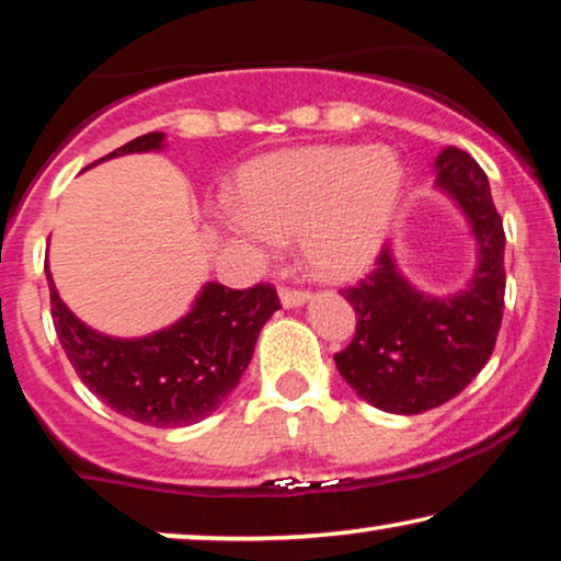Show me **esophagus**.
Instances as JSON below:
<instances>
[{"mask_svg": "<svg viewBox=\"0 0 561 561\" xmlns=\"http://www.w3.org/2000/svg\"><path fill=\"white\" fill-rule=\"evenodd\" d=\"M308 296L306 290H290V288H286V290H280V304H283V308H298V306H304V304H308Z\"/></svg>", "mask_w": 561, "mask_h": 561, "instance_id": "1", "label": "esophagus"}]
</instances>
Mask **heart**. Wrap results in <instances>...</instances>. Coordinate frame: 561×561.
<instances>
[{"instance_id":"b5f03b06","label":"heart","mask_w":561,"mask_h":561,"mask_svg":"<svg viewBox=\"0 0 561 561\" xmlns=\"http://www.w3.org/2000/svg\"><path fill=\"white\" fill-rule=\"evenodd\" d=\"M238 205L217 209L227 238L261 250L298 240L300 261L323 280L362 275L400 213L404 164L385 144H313L265 153L240 169Z\"/></svg>"}]
</instances>
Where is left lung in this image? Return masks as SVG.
Here are the masks:
<instances>
[{"mask_svg": "<svg viewBox=\"0 0 561 561\" xmlns=\"http://www.w3.org/2000/svg\"><path fill=\"white\" fill-rule=\"evenodd\" d=\"M435 190L456 202L476 248L470 278L453 294H427L402 273L397 245L344 298L356 334L334 356L339 375L362 400L392 415H420L460 394L491 359L501 329L506 234L491 184L470 153L445 146L433 164Z\"/></svg>", "mask_w": 561, "mask_h": 561, "instance_id": "1", "label": "left lung"}]
</instances>
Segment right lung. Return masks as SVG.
<instances>
[{
	"instance_id": "right-lung-1",
	"label": "right lung",
	"mask_w": 561,
	"mask_h": 561,
	"mask_svg": "<svg viewBox=\"0 0 561 561\" xmlns=\"http://www.w3.org/2000/svg\"><path fill=\"white\" fill-rule=\"evenodd\" d=\"M164 146L161 131L144 134L101 161ZM45 275L55 331L80 381L111 410L151 427H184L213 415L238 387L261 329L280 308L271 286L232 290L209 280L182 319L124 339L80 321L55 288L50 265Z\"/></svg>"
}]
</instances>
